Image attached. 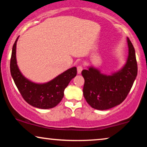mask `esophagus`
Returning <instances> with one entry per match:
<instances>
[{
    "label": "esophagus",
    "mask_w": 147,
    "mask_h": 147,
    "mask_svg": "<svg viewBox=\"0 0 147 147\" xmlns=\"http://www.w3.org/2000/svg\"><path fill=\"white\" fill-rule=\"evenodd\" d=\"M82 69H83V67H82V65H78L77 67V70H78V74H80L82 73Z\"/></svg>",
    "instance_id": "obj_1"
}]
</instances>
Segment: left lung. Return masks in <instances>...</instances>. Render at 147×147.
<instances>
[{
  "instance_id": "8db88e82",
  "label": "left lung",
  "mask_w": 147,
  "mask_h": 147,
  "mask_svg": "<svg viewBox=\"0 0 147 147\" xmlns=\"http://www.w3.org/2000/svg\"><path fill=\"white\" fill-rule=\"evenodd\" d=\"M128 55L124 65L110 75L102 74L94 66L82 71L85 80L84 96L94 109L108 110L119 105L125 100L137 76L135 50L127 38Z\"/></svg>"
}]
</instances>
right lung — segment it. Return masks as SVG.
I'll return each mask as SVG.
<instances>
[{"instance_id":"1","label":"right lung","mask_w":147,"mask_h":147,"mask_svg":"<svg viewBox=\"0 0 147 147\" xmlns=\"http://www.w3.org/2000/svg\"><path fill=\"white\" fill-rule=\"evenodd\" d=\"M18 39L19 37L13 45L10 64L11 76L16 86L24 100L33 107L41 109L55 107L63 98L65 88L77 75V68H69L46 83H35L25 78L17 65L16 49Z\"/></svg>"}]
</instances>
